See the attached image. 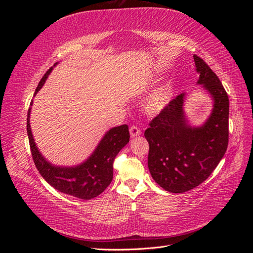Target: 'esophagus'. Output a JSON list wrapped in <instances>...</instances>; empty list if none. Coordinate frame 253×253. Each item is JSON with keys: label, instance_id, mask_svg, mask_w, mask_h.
<instances>
[{"label": "esophagus", "instance_id": "esophagus-1", "mask_svg": "<svg viewBox=\"0 0 253 253\" xmlns=\"http://www.w3.org/2000/svg\"><path fill=\"white\" fill-rule=\"evenodd\" d=\"M140 134H141L140 129L137 127V126H131V127H129V135H131L132 138H134V137L139 136Z\"/></svg>", "mask_w": 253, "mask_h": 253}]
</instances>
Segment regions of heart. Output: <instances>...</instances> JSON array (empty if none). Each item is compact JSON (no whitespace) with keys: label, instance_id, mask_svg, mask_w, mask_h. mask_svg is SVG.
Returning <instances> with one entry per match:
<instances>
[{"label":"heart","instance_id":"heart-1","mask_svg":"<svg viewBox=\"0 0 253 253\" xmlns=\"http://www.w3.org/2000/svg\"><path fill=\"white\" fill-rule=\"evenodd\" d=\"M172 99V88L170 85H163L149 95L144 101V111L149 115L162 113Z\"/></svg>","mask_w":253,"mask_h":253}]
</instances>
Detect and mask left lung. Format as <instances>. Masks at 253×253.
Returning <instances> with one entry per match:
<instances>
[{
	"mask_svg": "<svg viewBox=\"0 0 253 253\" xmlns=\"http://www.w3.org/2000/svg\"><path fill=\"white\" fill-rule=\"evenodd\" d=\"M197 84L210 95L213 108L200 126L189 125L181 93L145 129L150 150L148 167L158 185L171 193H183L201 185L224 157L229 138V98L209 65L194 55Z\"/></svg>",
	"mask_w": 253,
	"mask_h": 253,
	"instance_id": "obj_1",
	"label": "left lung"
}]
</instances>
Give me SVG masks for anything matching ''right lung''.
<instances>
[{"mask_svg":"<svg viewBox=\"0 0 253 253\" xmlns=\"http://www.w3.org/2000/svg\"><path fill=\"white\" fill-rule=\"evenodd\" d=\"M52 68H49L38 84L35 96L44 85ZM33 103L32 100L27 113V135L35 165L42 177L60 192L81 200H90L101 194L113 179L115 157L129 141L128 126L122 125L106 132L94 152L80 165L73 167L55 166L41 154L35 142L30 127V112Z\"/></svg>","mask_w":253,"mask_h":253,"instance_id":"add662e5","label":"right lung"}]
</instances>
